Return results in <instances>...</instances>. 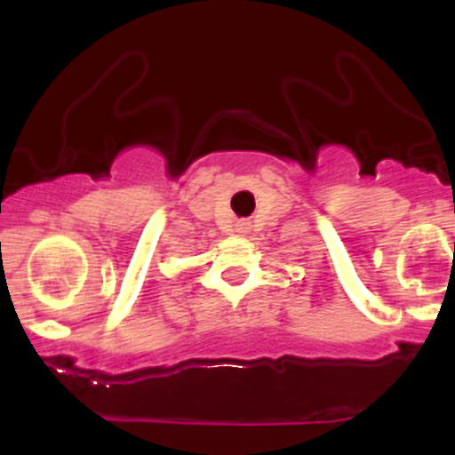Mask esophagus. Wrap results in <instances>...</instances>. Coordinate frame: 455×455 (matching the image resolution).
Masks as SVG:
<instances>
[{
  "instance_id": "obj_1",
  "label": "esophagus",
  "mask_w": 455,
  "mask_h": 455,
  "mask_svg": "<svg viewBox=\"0 0 455 455\" xmlns=\"http://www.w3.org/2000/svg\"><path fill=\"white\" fill-rule=\"evenodd\" d=\"M237 233H242V235H246V233H249V224H246V222L237 224Z\"/></svg>"
}]
</instances>
